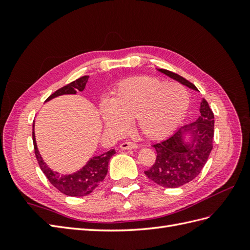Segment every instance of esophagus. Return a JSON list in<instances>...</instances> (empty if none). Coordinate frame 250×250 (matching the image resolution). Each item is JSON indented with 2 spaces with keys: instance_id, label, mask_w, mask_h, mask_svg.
Masks as SVG:
<instances>
[{
  "instance_id": "34e87169",
  "label": "esophagus",
  "mask_w": 250,
  "mask_h": 250,
  "mask_svg": "<svg viewBox=\"0 0 250 250\" xmlns=\"http://www.w3.org/2000/svg\"><path fill=\"white\" fill-rule=\"evenodd\" d=\"M120 148L124 150H129V149H136L137 146L135 144H133V143L125 142V143H121Z\"/></svg>"
}]
</instances>
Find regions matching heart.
<instances>
[{"instance_id":"b5f03b06","label":"heart","mask_w":250,"mask_h":250,"mask_svg":"<svg viewBox=\"0 0 250 250\" xmlns=\"http://www.w3.org/2000/svg\"><path fill=\"white\" fill-rule=\"evenodd\" d=\"M188 107L189 94L182 84L136 76L119 83L110 102L103 101L100 109L104 125L114 133H125L135 119L146 139L161 141L178 128Z\"/></svg>"}]
</instances>
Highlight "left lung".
I'll list each match as a JSON object with an SVG mask.
<instances>
[{
    "label": "left lung",
    "mask_w": 250,
    "mask_h": 250,
    "mask_svg": "<svg viewBox=\"0 0 250 250\" xmlns=\"http://www.w3.org/2000/svg\"><path fill=\"white\" fill-rule=\"evenodd\" d=\"M184 86L199 91L193 83L171 71L158 68ZM200 116L194 122L185 125L167 140L153 145L156 162L145 171L146 176L164 188H177L190 183L204 167L213 149L215 119L208 103L203 99Z\"/></svg>",
    "instance_id": "8db88e82"
}]
</instances>
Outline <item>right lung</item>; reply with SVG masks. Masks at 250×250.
<instances>
[{
  "label": "right lung",
  "instance_id": "1",
  "mask_svg": "<svg viewBox=\"0 0 250 250\" xmlns=\"http://www.w3.org/2000/svg\"><path fill=\"white\" fill-rule=\"evenodd\" d=\"M88 79L89 76H83L72 82L71 83L66 84V86L62 87L61 89L57 90L55 93H52L50 97H48V99L45 101V103L52 99L60 97V95L76 94L77 90L83 91L84 87H86V83H88ZM32 139H33L35 157L45 176L48 178L50 184L54 187L61 191L62 193L70 196H84L91 193L101 184V182L104 180L108 171V162L110 158L116 153L115 149H110L107 152L102 153V155L90 158L88 162L76 172L72 174H60L57 171H52L44 161L43 157L41 156L35 140L34 124L33 131H32Z\"/></svg>",
  "mask_w": 250,
  "mask_h": 250
}]
</instances>
